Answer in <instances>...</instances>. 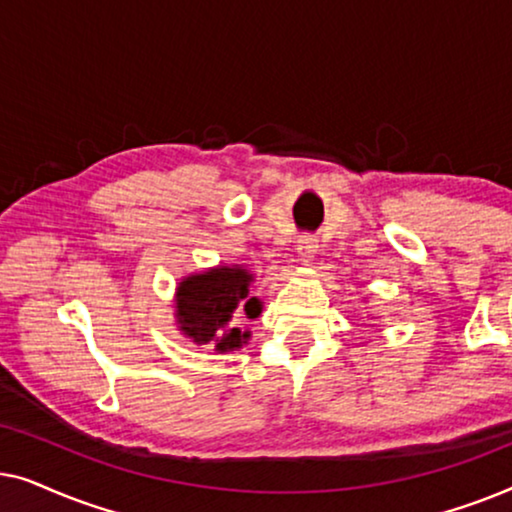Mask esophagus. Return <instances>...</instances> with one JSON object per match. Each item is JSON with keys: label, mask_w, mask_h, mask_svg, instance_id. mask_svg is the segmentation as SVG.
I'll return each instance as SVG.
<instances>
[{"label": "esophagus", "mask_w": 512, "mask_h": 512, "mask_svg": "<svg viewBox=\"0 0 512 512\" xmlns=\"http://www.w3.org/2000/svg\"><path fill=\"white\" fill-rule=\"evenodd\" d=\"M296 249H298L300 261L310 263L312 258H314V254H317V249H319V240L314 235H300Z\"/></svg>", "instance_id": "obj_1"}]
</instances>
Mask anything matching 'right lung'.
<instances>
[{
	"mask_svg": "<svg viewBox=\"0 0 512 512\" xmlns=\"http://www.w3.org/2000/svg\"><path fill=\"white\" fill-rule=\"evenodd\" d=\"M254 282L242 268H216L205 275H193L179 284L177 291V317L179 326L188 338L198 345L214 342L219 352H233L249 338L242 331L238 319L242 312L249 319L261 314V300L249 296V284Z\"/></svg>",
	"mask_w": 512,
	"mask_h": 512,
	"instance_id": "1",
	"label": "right lung"
}]
</instances>
